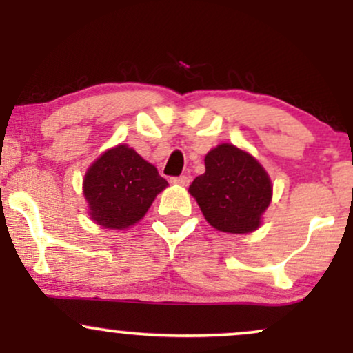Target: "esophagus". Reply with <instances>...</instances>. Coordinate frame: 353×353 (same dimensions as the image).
<instances>
[{
    "label": "esophagus",
    "instance_id": "34e87169",
    "mask_svg": "<svg viewBox=\"0 0 353 353\" xmlns=\"http://www.w3.org/2000/svg\"><path fill=\"white\" fill-rule=\"evenodd\" d=\"M189 176H177V177H171L172 184H179V185H188L189 184Z\"/></svg>",
    "mask_w": 353,
    "mask_h": 353
}]
</instances>
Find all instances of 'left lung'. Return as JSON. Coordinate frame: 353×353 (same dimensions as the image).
I'll use <instances>...</instances> for the list:
<instances>
[{
    "mask_svg": "<svg viewBox=\"0 0 353 353\" xmlns=\"http://www.w3.org/2000/svg\"><path fill=\"white\" fill-rule=\"evenodd\" d=\"M205 172L189 192L212 228L222 232H252L269 208L272 185L261 164L232 144H221L204 159Z\"/></svg>",
    "mask_w": 353,
    "mask_h": 353,
    "instance_id": "1",
    "label": "left lung"
}]
</instances>
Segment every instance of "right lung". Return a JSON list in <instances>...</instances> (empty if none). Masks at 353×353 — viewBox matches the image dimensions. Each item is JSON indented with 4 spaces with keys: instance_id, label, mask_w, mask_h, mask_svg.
<instances>
[{
    "instance_id": "right-lung-1",
    "label": "right lung",
    "mask_w": 353,
    "mask_h": 353,
    "mask_svg": "<svg viewBox=\"0 0 353 353\" xmlns=\"http://www.w3.org/2000/svg\"><path fill=\"white\" fill-rule=\"evenodd\" d=\"M165 185L152 164L121 144L88 169L84 197L92 221L108 229H125L144 217Z\"/></svg>"
}]
</instances>
